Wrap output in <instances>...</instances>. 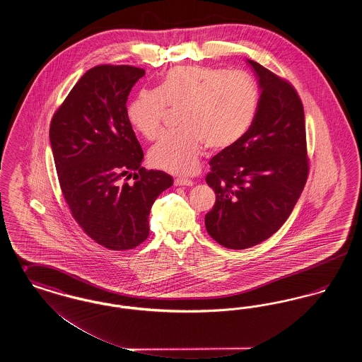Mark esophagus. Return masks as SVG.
I'll list each match as a JSON object with an SVG mask.
<instances>
[{"label":"esophagus","mask_w":362,"mask_h":362,"mask_svg":"<svg viewBox=\"0 0 362 362\" xmlns=\"http://www.w3.org/2000/svg\"><path fill=\"white\" fill-rule=\"evenodd\" d=\"M194 182L189 179H183V177H177L175 179V186H192Z\"/></svg>","instance_id":"obj_1"}]
</instances>
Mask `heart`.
Listing matches in <instances>:
<instances>
[{
	"instance_id": "1",
	"label": "heart",
	"mask_w": 362,
	"mask_h": 362,
	"mask_svg": "<svg viewBox=\"0 0 362 362\" xmlns=\"http://www.w3.org/2000/svg\"><path fill=\"white\" fill-rule=\"evenodd\" d=\"M167 105L183 110L179 129L165 134L149 153L156 168L177 175L194 173L204 146L224 152L248 134L258 117L260 92L244 74L202 66H175L158 89H142L127 107L129 121L146 139L163 130Z\"/></svg>"
}]
</instances>
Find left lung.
Masks as SVG:
<instances>
[{"label": "left lung", "mask_w": 362, "mask_h": 362, "mask_svg": "<svg viewBox=\"0 0 362 362\" xmlns=\"http://www.w3.org/2000/svg\"><path fill=\"white\" fill-rule=\"evenodd\" d=\"M260 88L258 117L233 148L210 160L206 183L216 204L205 216L207 233L230 250L273 236L297 204L310 171L305 118L291 83L247 59Z\"/></svg>", "instance_id": "8db88e82"}]
</instances>
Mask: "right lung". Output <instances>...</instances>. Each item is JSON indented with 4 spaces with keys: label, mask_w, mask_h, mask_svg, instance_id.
Wrapping results in <instances>:
<instances>
[{
    "label": "right lung",
    "mask_w": 362,
    "mask_h": 362,
    "mask_svg": "<svg viewBox=\"0 0 362 362\" xmlns=\"http://www.w3.org/2000/svg\"><path fill=\"white\" fill-rule=\"evenodd\" d=\"M145 70L100 65L88 70L50 124L54 163L73 218L108 250H132L149 236L156 198L173 176L141 167L142 148L126 102ZM133 182H127L130 177Z\"/></svg>",
    "instance_id": "1"
}]
</instances>
